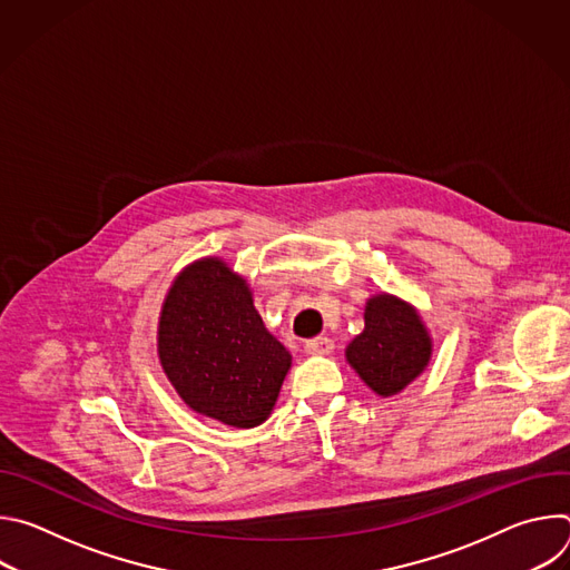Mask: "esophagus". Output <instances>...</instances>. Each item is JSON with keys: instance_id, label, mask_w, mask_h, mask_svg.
I'll return each mask as SVG.
<instances>
[{"instance_id": "34e87169", "label": "esophagus", "mask_w": 570, "mask_h": 570, "mask_svg": "<svg viewBox=\"0 0 570 570\" xmlns=\"http://www.w3.org/2000/svg\"><path fill=\"white\" fill-rule=\"evenodd\" d=\"M304 350H306V354H315V356L332 354V352H334V341L327 338V336H317V338L306 341Z\"/></svg>"}]
</instances>
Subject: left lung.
Returning <instances> with one entry per match:
<instances>
[{"instance_id":"8db88e82","label":"left lung","mask_w":570,"mask_h":570,"mask_svg":"<svg viewBox=\"0 0 570 570\" xmlns=\"http://www.w3.org/2000/svg\"><path fill=\"white\" fill-rule=\"evenodd\" d=\"M433 341L420 313L394 295L367 299L365 330L347 345V363L379 396H392L429 365Z\"/></svg>"}]
</instances>
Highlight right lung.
<instances>
[{
	"mask_svg": "<svg viewBox=\"0 0 570 570\" xmlns=\"http://www.w3.org/2000/svg\"><path fill=\"white\" fill-rule=\"evenodd\" d=\"M157 354L191 411L234 429L268 420L291 370V354L264 327L246 279L216 257L194 262L171 284Z\"/></svg>",
	"mask_w": 570,
	"mask_h": 570,
	"instance_id": "right-lung-1",
	"label": "right lung"
}]
</instances>
